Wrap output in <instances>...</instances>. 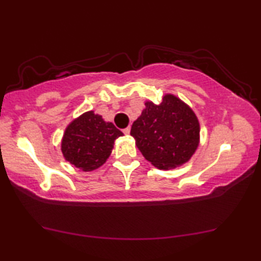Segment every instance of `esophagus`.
I'll return each instance as SVG.
<instances>
[{"instance_id": "1", "label": "esophagus", "mask_w": 261, "mask_h": 261, "mask_svg": "<svg viewBox=\"0 0 261 261\" xmlns=\"http://www.w3.org/2000/svg\"><path fill=\"white\" fill-rule=\"evenodd\" d=\"M123 132H124V135H129L130 134V127L127 126L125 129H123Z\"/></svg>"}]
</instances>
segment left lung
<instances>
[{"label":"left lung","mask_w":261,"mask_h":261,"mask_svg":"<svg viewBox=\"0 0 261 261\" xmlns=\"http://www.w3.org/2000/svg\"><path fill=\"white\" fill-rule=\"evenodd\" d=\"M131 126L130 135L146 160L159 169H174L188 162L199 144V122L193 110L173 94L161 103L152 101Z\"/></svg>","instance_id":"left-lung-1"}]
</instances>
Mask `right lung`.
I'll use <instances>...</instances> for the list:
<instances>
[{"label":"right lung","instance_id":"add662e5","mask_svg":"<svg viewBox=\"0 0 261 261\" xmlns=\"http://www.w3.org/2000/svg\"><path fill=\"white\" fill-rule=\"evenodd\" d=\"M123 136L112 122L94 112H86L68 125L62 139L65 160L83 171H92L109 158L114 141Z\"/></svg>","mask_w":261,"mask_h":261}]
</instances>
